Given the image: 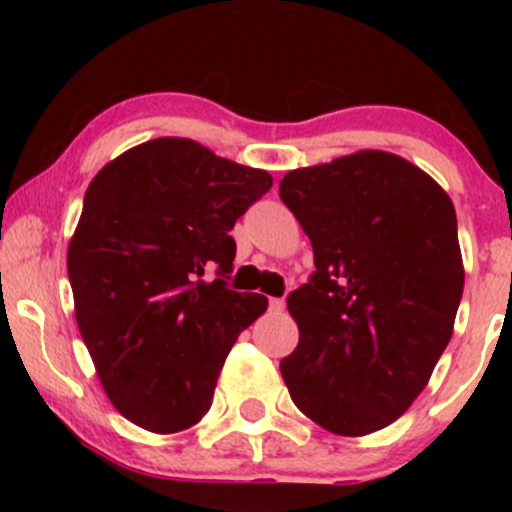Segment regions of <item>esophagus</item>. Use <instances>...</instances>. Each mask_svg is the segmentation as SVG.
<instances>
[{"instance_id":"obj_1","label":"esophagus","mask_w":512,"mask_h":512,"mask_svg":"<svg viewBox=\"0 0 512 512\" xmlns=\"http://www.w3.org/2000/svg\"><path fill=\"white\" fill-rule=\"evenodd\" d=\"M284 308V298H272V301H269V310H272V313H284Z\"/></svg>"}]
</instances>
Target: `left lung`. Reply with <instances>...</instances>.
<instances>
[{"label":"left lung","mask_w":512,"mask_h":512,"mask_svg":"<svg viewBox=\"0 0 512 512\" xmlns=\"http://www.w3.org/2000/svg\"><path fill=\"white\" fill-rule=\"evenodd\" d=\"M315 255L289 296L298 346L281 358L293 404L337 436L390 426L431 380L464 289L448 192L407 158L356 151L279 182Z\"/></svg>","instance_id":"obj_1"}]
</instances>
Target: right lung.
Returning a JSON list of instances; mask_svg holds the SVG:
<instances>
[{
    "mask_svg": "<svg viewBox=\"0 0 512 512\" xmlns=\"http://www.w3.org/2000/svg\"><path fill=\"white\" fill-rule=\"evenodd\" d=\"M269 187L267 170L180 137L134 146L88 185L67 250L76 325L132 424L178 433L209 411L228 351L267 310V298L226 279L228 231Z\"/></svg>",
    "mask_w": 512,
    "mask_h": 512,
    "instance_id": "1",
    "label": "right lung"
}]
</instances>
